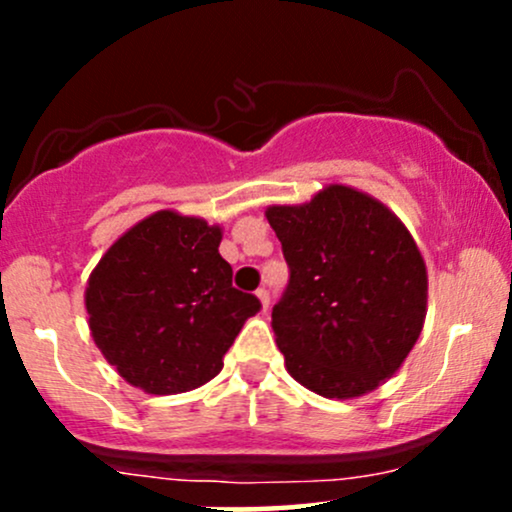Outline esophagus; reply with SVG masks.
<instances>
[{
	"label": "esophagus",
	"instance_id": "34e87169",
	"mask_svg": "<svg viewBox=\"0 0 512 512\" xmlns=\"http://www.w3.org/2000/svg\"><path fill=\"white\" fill-rule=\"evenodd\" d=\"M255 296L260 298L262 310H267V308H269V291H267V289H257V291H255Z\"/></svg>",
	"mask_w": 512,
	"mask_h": 512
}]
</instances>
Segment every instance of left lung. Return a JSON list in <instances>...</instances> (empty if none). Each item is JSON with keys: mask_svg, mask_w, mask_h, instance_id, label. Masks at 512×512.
<instances>
[{"mask_svg": "<svg viewBox=\"0 0 512 512\" xmlns=\"http://www.w3.org/2000/svg\"><path fill=\"white\" fill-rule=\"evenodd\" d=\"M264 216L291 269L272 310L286 370L327 399L373 392L424 330L428 274L416 240L395 211L339 182Z\"/></svg>", "mask_w": 512, "mask_h": 512, "instance_id": "left-lung-1", "label": "left lung"}]
</instances>
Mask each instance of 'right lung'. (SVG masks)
Segmentation results:
<instances>
[{
    "mask_svg": "<svg viewBox=\"0 0 512 512\" xmlns=\"http://www.w3.org/2000/svg\"><path fill=\"white\" fill-rule=\"evenodd\" d=\"M223 231L161 209L134 223L88 276V330L105 361L149 395H180L221 373L245 320L260 310L233 289Z\"/></svg>",
    "mask_w": 512,
    "mask_h": 512,
    "instance_id": "obj_1",
    "label": "right lung"
}]
</instances>
